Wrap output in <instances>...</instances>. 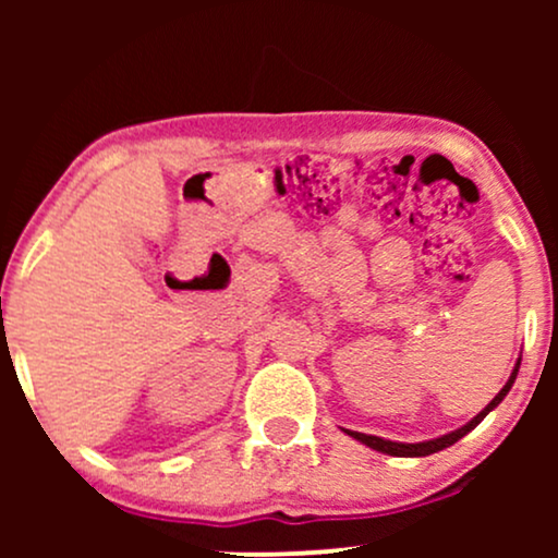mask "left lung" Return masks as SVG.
<instances>
[{"mask_svg": "<svg viewBox=\"0 0 558 558\" xmlns=\"http://www.w3.org/2000/svg\"><path fill=\"white\" fill-rule=\"evenodd\" d=\"M517 373H520V362H517L514 373H511L509 380H506V386H504L501 390H498V396H496V399H493V401L488 403V407H485L483 412L477 414L475 420H470V422H466L464 427H459V430H453V433H448V435H440V438L425 440V444H396V440L377 438V435H364V433H356V430H345V433H349L351 438H356V440H360V444L369 446V448H375V451H380V453H390V457H427V453L444 451V448H448V446H453V444H457L459 438H464V435L470 433V430H475V427L480 425V422H483L485 417H488V412H490V409H496L498 403L504 401V396L509 393L511 386H514V380H517Z\"/></svg>", "mask_w": 558, "mask_h": 558, "instance_id": "1", "label": "left lung"}]
</instances>
